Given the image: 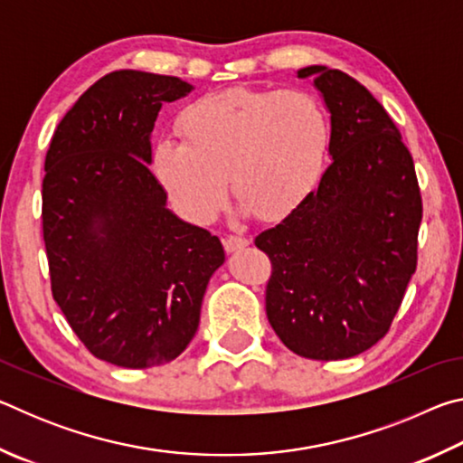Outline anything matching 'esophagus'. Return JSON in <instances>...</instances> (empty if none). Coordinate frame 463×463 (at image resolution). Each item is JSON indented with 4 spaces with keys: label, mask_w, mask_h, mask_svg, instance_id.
<instances>
[{
    "label": "esophagus",
    "mask_w": 463,
    "mask_h": 463,
    "mask_svg": "<svg viewBox=\"0 0 463 463\" xmlns=\"http://www.w3.org/2000/svg\"><path fill=\"white\" fill-rule=\"evenodd\" d=\"M222 242H224V249L229 250V253H232V250L245 249L250 241L247 237H239V234H226Z\"/></svg>",
    "instance_id": "esophagus-1"
}]
</instances>
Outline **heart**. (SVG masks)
Returning <instances> with one entry per match:
<instances>
[{
    "label": "heart",
    "mask_w": 463,
    "mask_h": 463,
    "mask_svg": "<svg viewBox=\"0 0 463 463\" xmlns=\"http://www.w3.org/2000/svg\"><path fill=\"white\" fill-rule=\"evenodd\" d=\"M184 140L153 148L156 182L184 216L208 222L226 195L239 210L279 221L315 185L326 151V116L307 91L232 88L187 104L177 118Z\"/></svg>",
    "instance_id": "b5f03b06"
}]
</instances>
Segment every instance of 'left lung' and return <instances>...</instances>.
<instances>
[{
	"mask_svg": "<svg viewBox=\"0 0 463 463\" xmlns=\"http://www.w3.org/2000/svg\"><path fill=\"white\" fill-rule=\"evenodd\" d=\"M331 114L333 163L294 213L263 231L265 310L296 355L333 362L388 333L417 269L422 218L414 163L386 109L354 77L310 65Z\"/></svg>",
	"mask_w": 463,
	"mask_h": 463,
	"instance_id": "obj_1",
	"label": "left lung"
}]
</instances>
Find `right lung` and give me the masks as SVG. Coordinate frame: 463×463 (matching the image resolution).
<instances>
[{"label": "right lung", "instance_id": "obj_1", "mask_svg": "<svg viewBox=\"0 0 463 463\" xmlns=\"http://www.w3.org/2000/svg\"><path fill=\"white\" fill-rule=\"evenodd\" d=\"M179 77L112 71L54 130L44 159L43 237L52 298L91 355L145 370L190 345L224 249L167 208L151 132Z\"/></svg>", "mask_w": 463, "mask_h": 463}]
</instances>
